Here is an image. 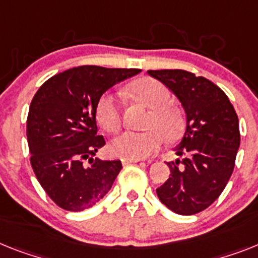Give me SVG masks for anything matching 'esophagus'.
Wrapping results in <instances>:
<instances>
[{
  "label": "esophagus",
  "instance_id": "1",
  "mask_svg": "<svg viewBox=\"0 0 258 258\" xmlns=\"http://www.w3.org/2000/svg\"><path fill=\"white\" fill-rule=\"evenodd\" d=\"M140 160H122V162H123V165H125V164H133V162H139Z\"/></svg>",
  "mask_w": 258,
  "mask_h": 258
}]
</instances>
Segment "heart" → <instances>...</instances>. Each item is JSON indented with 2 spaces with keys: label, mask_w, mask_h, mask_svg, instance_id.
<instances>
[{
  "label": "heart",
  "mask_w": 258,
  "mask_h": 258,
  "mask_svg": "<svg viewBox=\"0 0 258 258\" xmlns=\"http://www.w3.org/2000/svg\"><path fill=\"white\" fill-rule=\"evenodd\" d=\"M134 96L149 107L143 133L125 131L110 144L115 156L127 160L147 159L161 146L162 139H177L183 130V116L177 107L169 105L170 92L161 81L156 79H142L131 85ZM97 118L109 133H118L122 125V103L115 93H105L97 103Z\"/></svg>",
  "instance_id": "b5f03b06"
}]
</instances>
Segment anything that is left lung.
I'll use <instances>...</instances> for the list:
<instances>
[{
    "label": "left lung",
    "instance_id": "1",
    "mask_svg": "<svg viewBox=\"0 0 258 258\" xmlns=\"http://www.w3.org/2000/svg\"><path fill=\"white\" fill-rule=\"evenodd\" d=\"M178 98L186 114L183 138L168 162L169 178L156 189L173 213L192 215L214 203L233 172L240 147L239 119L228 97L205 77L182 69L148 71Z\"/></svg>",
    "mask_w": 258,
    "mask_h": 258
}]
</instances>
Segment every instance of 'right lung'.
<instances>
[{
    "label": "right lung",
    "mask_w": 258,
    "mask_h": 258,
    "mask_svg": "<svg viewBox=\"0 0 258 258\" xmlns=\"http://www.w3.org/2000/svg\"><path fill=\"white\" fill-rule=\"evenodd\" d=\"M140 72L76 67L47 80L32 98L26 130L30 161L39 183L61 209H90L111 189L122 162L94 157L105 146L97 135V103L116 82Z\"/></svg>",
    "instance_id": "right-lung-1"
}]
</instances>
